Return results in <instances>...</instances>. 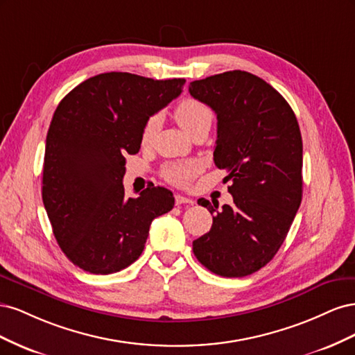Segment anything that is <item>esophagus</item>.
Returning a JSON list of instances; mask_svg holds the SVG:
<instances>
[{
  "mask_svg": "<svg viewBox=\"0 0 355 355\" xmlns=\"http://www.w3.org/2000/svg\"><path fill=\"white\" fill-rule=\"evenodd\" d=\"M175 202H176V206H180V204H194L196 201L192 200V198H188V197H185V196H180V194H178L176 197H175Z\"/></svg>",
  "mask_w": 355,
  "mask_h": 355,
  "instance_id": "1",
  "label": "esophagus"
}]
</instances>
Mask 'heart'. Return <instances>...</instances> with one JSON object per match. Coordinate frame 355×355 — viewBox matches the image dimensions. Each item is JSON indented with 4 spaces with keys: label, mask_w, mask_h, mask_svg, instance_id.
<instances>
[{
    "label": "heart",
    "mask_w": 355,
    "mask_h": 355,
    "mask_svg": "<svg viewBox=\"0 0 355 355\" xmlns=\"http://www.w3.org/2000/svg\"><path fill=\"white\" fill-rule=\"evenodd\" d=\"M175 120L182 127V130L189 133L192 128L200 124L211 123V111L206 103L196 99H184L179 102L175 108ZM155 128V120H148L142 130V142L146 144L151 141ZM202 168L201 163L197 159L178 161V163H168L161 170L163 178L176 187H188L192 180L197 178Z\"/></svg>",
    "instance_id": "heart-1"
}]
</instances>
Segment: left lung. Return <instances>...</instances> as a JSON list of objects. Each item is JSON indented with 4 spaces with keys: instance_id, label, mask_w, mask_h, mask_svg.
<instances>
[{
    "instance_id": "8db88e82",
    "label": "left lung",
    "mask_w": 355,
    "mask_h": 355,
    "mask_svg": "<svg viewBox=\"0 0 355 355\" xmlns=\"http://www.w3.org/2000/svg\"><path fill=\"white\" fill-rule=\"evenodd\" d=\"M189 93L218 116L213 159L228 171L231 206L200 198L213 225L194 240L197 259L220 277H245L280 249L302 201V136L293 110L245 71L192 81Z\"/></svg>"
}]
</instances>
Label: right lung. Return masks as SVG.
I'll return each instance as SVG.
<instances>
[{
    "label": "right lung",
    "instance_id": "1",
    "mask_svg": "<svg viewBox=\"0 0 355 355\" xmlns=\"http://www.w3.org/2000/svg\"><path fill=\"white\" fill-rule=\"evenodd\" d=\"M185 80L106 72L59 103L46 139L42 202L68 259L90 274H112L142 254L151 222L175 206L171 191L148 187L127 198L125 155L141 149L149 116L182 93Z\"/></svg>",
    "mask_w": 355,
    "mask_h": 355
}]
</instances>
